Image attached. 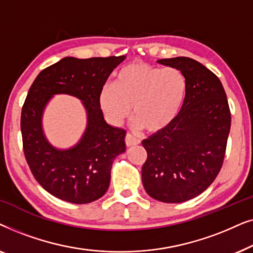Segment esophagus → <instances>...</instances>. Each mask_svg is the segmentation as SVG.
<instances>
[{
  "mask_svg": "<svg viewBox=\"0 0 253 253\" xmlns=\"http://www.w3.org/2000/svg\"><path fill=\"white\" fill-rule=\"evenodd\" d=\"M139 143H140L139 139H137V138L133 137L132 134L127 133L126 136V144L127 147H130V146H136V145H138Z\"/></svg>",
  "mask_w": 253,
  "mask_h": 253,
  "instance_id": "34e87169",
  "label": "esophagus"
}]
</instances>
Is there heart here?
I'll return each mask as SVG.
<instances>
[{"label":"heart","mask_w":253,"mask_h":253,"mask_svg":"<svg viewBox=\"0 0 253 253\" xmlns=\"http://www.w3.org/2000/svg\"><path fill=\"white\" fill-rule=\"evenodd\" d=\"M186 93V78L178 69L132 63L117 72L113 85L103 86L99 103L114 126L123 124L132 108L133 126L158 133L177 119Z\"/></svg>","instance_id":"obj_1"}]
</instances>
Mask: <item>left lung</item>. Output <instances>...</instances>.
<instances>
[{"label":"left lung","instance_id":"obj_1","mask_svg":"<svg viewBox=\"0 0 253 253\" xmlns=\"http://www.w3.org/2000/svg\"><path fill=\"white\" fill-rule=\"evenodd\" d=\"M186 78L184 106L174 123L143 140L141 181L148 196L183 203L205 191L219 174L230 131V110L220 79L190 57L159 60Z\"/></svg>","mask_w":253,"mask_h":253}]
</instances>
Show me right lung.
Segmentation results:
<instances>
[{
	"instance_id": "right-lung-1",
	"label": "right lung",
	"mask_w": 253,
	"mask_h": 253,
	"mask_svg": "<svg viewBox=\"0 0 253 253\" xmlns=\"http://www.w3.org/2000/svg\"><path fill=\"white\" fill-rule=\"evenodd\" d=\"M126 57H64L41 71L30 87L20 119L24 153L34 178L58 199L88 204L108 190L114 159L126 152V132L106 122L99 95ZM57 94L79 98L86 112L84 133L68 149L54 147L43 131L44 109Z\"/></svg>"
}]
</instances>
